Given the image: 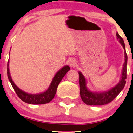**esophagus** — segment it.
Returning <instances> with one entry per match:
<instances>
[{
  "label": "esophagus",
  "mask_w": 133,
  "mask_h": 133,
  "mask_svg": "<svg viewBox=\"0 0 133 133\" xmlns=\"http://www.w3.org/2000/svg\"><path fill=\"white\" fill-rule=\"evenodd\" d=\"M69 65H70L71 68H73V67H75V65H76V61L75 59H71L69 61Z\"/></svg>",
  "instance_id": "1"
}]
</instances>
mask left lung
Here are the masks:
<instances>
[{
  "mask_svg": "<svg viewBox=\"0 0 133 133\" xmlns=\"http://www.w3.org/2000/svg\"><path fill=\"white\" fill-rule=\"evenodd\" d=\"M117 40L120 42L124 49V62L122 69L121 76L119 82L115 86L105 91H92L87 88V80L84 75L80 71L78 72L80 80V94L82 101L87 105H102L111 102L124 89L127 78V56L125 51V47L123 38L119 35L118 32L116 33Z\"/></svg>",
  "mask_w": 133,
  "mask_h": 133,
  "instance_id": "8db88e82",
  "label": "left lung"
}]
</instances>
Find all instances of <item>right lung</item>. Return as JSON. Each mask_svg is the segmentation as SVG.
Returning a JSON list of instances; mask_svg holds the SVG:
<instances>
[{"label":"right lung","instance_id":"right-lung-1","mask_svg":"<svg viewBox=\"0 0 133 133\" xmlns=\"http://www.w3.org/2000/svg\"><path fill=\"white\" fill-rule=\"evenodd\" d=\"M9 61L8 62L7 68L8 77L9 82H10L13 88L14 89L15 91L16 92L18 97L22 101L25 103H28V104H34V105L45 104L51 101L53 98L55 97L56 92H57V88H58V85L60 84V81L62 80L64 76L70 69L69 65H64L60 70L57 72V73L52 79L50 85H49V88H48L47 90L44 91V92H40V93L32 94L25 92L24 91L21 89L16 85V84L12 80L9 68Z\"/></svg>","mask_w":133,"mask_h":133}]
</instances>
